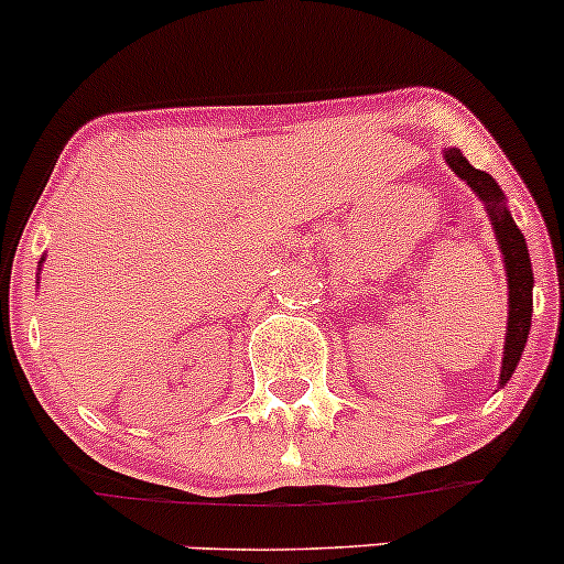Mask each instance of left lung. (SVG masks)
<instances>
[{
    "mask_svg": "<svg viewBox=\"0 0 564 564\" xmlns=\"http://www.w3.org/2000/svg\"><path fill=\"white\" fill-rule=\"evenodd\" d=\"M446 165L460 176L479 200L485 204L490 217V226L496 231V242H499L501 256H505V270H507V289H510V316H507V338H505V358H501V377L499 382L505 386L516 371L518 360H521L523 347H527L529 327H532V261H529L527 239H523L521 228L512 220L510 209L505 204V193L494 176L485 171H477L466 156L457 149H446Z\"/></svg>",
    "mask_w": 564,
    "mask_h": 564,
    "instance_id": "8db88e82",
    "label": "left lung"
}]
</instances>
